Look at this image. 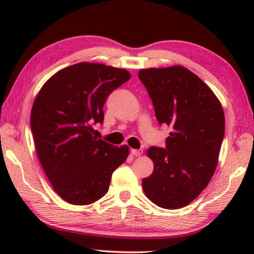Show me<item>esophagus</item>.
<instances>
[{
    "label": "esophagus",
    "instance_id": "esophagus-1",
    "mask_svg": "<svg viewBox=\"0 0 254 254\" xmlns=\"http://www.w3.org/2000/svg\"><path fill=\"white\" fill-rule=\"evenodd\" d=\"M130 152H131V155L133 156H141L142 155V152H143V150H142V149H131L130 150Z\"/></svg>",
    "mask_w": 254,
    "mask_h": 254
}]
</instances>
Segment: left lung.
Wrapping results in <instances>:
<instances>
[{
	"label": "left lung",
	"mask_w": 254,
	"mask_h": 254,
	"mask_svg": "<svg viewBox=\"0 0 254 254\" xmlns=\"http://www.w3.org/2000/svg\"><path fill=\"white\" fill-rule=\"evenodd\" d=\"M159 125L172 131L165 148L150 147L154 171L142 180L148 199L165 209L187 206L206 189L217 166L225 130L217 97L182 65L138 71Z\"/></svg>",
	"instance_id": "left-lung-1"
}]
</instances>
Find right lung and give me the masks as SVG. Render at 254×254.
I'll list each match as a JSON object with an SVG mask.
<instances>
[{
	"instance_id": "1",
	"label": "right lung",
	"mask_w": 254,
	"mask_h": 254,
	"mask_svg": "<svg viewBox=\"0 0 254 254\" xmlns=\"http://www.w3.org/2000/svg\"><path fill=\"white\" fill-rule=\"evenodd\" d=\"M130 78L125 69L81 62L43 85L31 111L38 158L53 190L71 204L85 206L107 193L112 173L126 161L127 145L97 138L110 93Z\"/></svg>"
}]
</instances>
